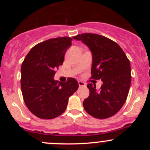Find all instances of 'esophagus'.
<instances>
[{
  "instance_id": "1",
  "label": "esophagus",
  "mask_w": 150,
  "mask_h": 150,
  "mask_svg": "<svg viewBox=\"0 0 150 150\" xmlns=\"http://www.w3.org/2000/svg\"><path fill=\"white\" fill-rule=\"evenodd\" d=\"M78 84H79V86H80V87H86V84L85 83V82H82V81H79Z\"/></svg>"
}]
</instances>
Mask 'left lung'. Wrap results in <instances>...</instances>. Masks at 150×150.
Instances as JSON below:
<instances>
[{
  "label": "left lung",
  "mask_w": 150,
  "mask_h": 150,
  "mask_svg": "<svg viewBox=\"0 0 150 150\" xmlns=\"http://www.w3.org/2000/svg\"><path fill=\"white\" fill-rule=\"evenodd\" d=\"M73 39L81 40L91 50V78L103 82L99 91L94 84H87L89 96L83 101L84 108L88 114L99 119L113 116L128 97L131 82L128 58L117 43L104 36L85 33Z\"/></svg>",
  "instance_id": "1"
}]
</instances>
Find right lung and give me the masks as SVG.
Returning a JSON list of instances; mask_svg holds the SVG:
<instances>
[{
  "label": "right lung",
  "instance_id": "add662e5",
  "mask_svg": "<svg viewBox=\"0 0 150 150\" xmlns=\"http://www.w3.org/2000/svg\"><path fill=\"white\" fill-rule=\"evenodd\" d=\"M73 39H50L34 46L21 67V89L24 101L34 116L52 119L65 111L68 99L78 88L77 81L69 77L65 82L54 80Z\"/></svg>",
  "mask_w": 150,
  "mask_h": 150
}]
</instances>
